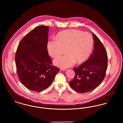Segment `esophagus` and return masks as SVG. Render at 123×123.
<instances>
[{"label": "esophagus", "instance_id": "obj_1", "mask_svg": "<svg viewBox=\"0 0 123 123\" xmlns=\"http://www.w3.org/2000/svg\"><path fill=\"white\" fill-rule=\"evenodd\" d=\"M60 70H66V69H65V68H60Z\"/></svg>", "mask_w": 123, "mask_h": 123}]
</instances>
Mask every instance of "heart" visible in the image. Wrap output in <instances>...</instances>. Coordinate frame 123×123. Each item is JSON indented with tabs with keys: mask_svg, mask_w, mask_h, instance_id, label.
I'll return each mask as SVG.
<instances>
[{
	"mask_svg": "<svg viewBox=\"0 0 123 123\" xmlns=\"http://www.w3.org/2000/svg\"><path fill=\"white\" fill-rule=\"evenodd\" d=\"M93 38L89 33L77 29L65 30L59 32L56 37L48 42L47 48L53 58L59 57L66 48L64 56L54 61L55 64L62 68H68L74 64H80L90 55L93 47Z\"/></svg>",
	"mask_w": 123,
	"mask_h": 123,
	"instance_id": "obj_1",
	"label": "heart"
}]
</instances>
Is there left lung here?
I'll use <instances>...</instances> for the list:
<instances>
[{
  "label": "left lung",
  "mask_w": 123,
  "mask_h": 123,
  "mask_svg": "<svg viewBox=\"0 0 123 123\" xmlns=\"http://www.w3.org/2000/svg\"><path fill=\"white\" fill-rule=\"evenodd\" d=\"M94 51L89 58L78 67L73 68L75 76L70 82L75 91L85 93L93 90L104 80L107 67V55L105 48L98 37L92 33Z\"/></svg>",
  "instance_id": "left-lung-1"
}]
</instances>
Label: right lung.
Listing matches in <instances>:
<instances>
[{
    "instance_id": "right-lung-1",
    "label": "right lung",
    "mask_w": 123,
    "mask_h": 123,
    "mask_svg": "<svg viewBox=\"0 0 123 123\" xmlns=\"http://www.w3.org/2000/svg\"><path fill=\"white\" fill-rule=\"evenodd\" d=\"M49 28L39 26L21 41L15 62L19 80L29 90L40 92L52 83L58 67L52 65L47 48Z\"/></svg>"
}]
</instances>
